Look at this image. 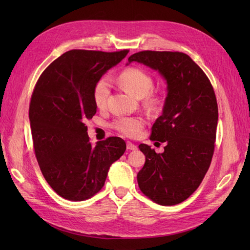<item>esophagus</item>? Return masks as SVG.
<instances>
[{"instance_id":"obj_1","label":"esophagus","mask_w":250,"mask_h":250,"mask_svg":"<svg viewBox=\"0 0 250 250\" xmlns=\"http://www.w3.org/2000/svg\"><path fill=\"white\" fill-rule=\"evenodd\" d=\"M127 149L128 150H137L138 146L134 145V144H132L130 142H127Z\"/></svg>"}]
</instances>
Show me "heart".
<instances>
[{"label":"heart","instance_id":"b5f03b06","mask_svg":"<svg viewBox=\"0 0 250 250\" xmlns=\"http://www.w3.org/2000/svg\"><path fill=\"white\" fill-rule=\"evenodd\" d=\"M119 84L126 92L135 98L145 97L152 88L153 81L147 73L140 69H128L120 74ZM110 94V82L107 78L98 80L94 87V101L99 108H103L107 103ZM149 103H152L148 100ZM116 129L128 138H135L140 134L144 127V120L140 117H122L115 124Z\"/></svg>","mask_w":250,"mask_h":250}]
</instances>
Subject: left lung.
<instances>
[{
  "instance_id": "obj_1",
  "label": "left lung",
  "mask_w": 250,
  "mask_h": 250,
  "mask_svg": "<svg viewBox=\"0 0 250 250\" xmlns=\"http://www.w3.org/2000/svg\"><path fill=\"white\" fill-rule=\"evenodd\" d=\"M157 71L167 84L163 113L150 139L167 143L163 153L146 144V162L138 173L141 191L161 206L185 201L196 191L214 154L218 105L208 78L194 60L180 52L142 51L128 58Z\"/></svg>"
}]
</instances>
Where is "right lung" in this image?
<instances>
[{"mask_svg":"<svg viewBox=\"0 0 250 250\" xmlns=\"http://www.w3.org/2000/svg\"><path fill=\"white\" fill-rule=\"evenodd\" d=\"M128 52H65L36 83L29 107L35 155L47 183L64 199L82 201L99 192L125 152L124 140L117 137L92 146L85 122L97 111V81Z\"/></svg>","mask_w":250,"mask_h":250,"instance_id":"right-lung-1","label":"right lung"}]
</instances>
